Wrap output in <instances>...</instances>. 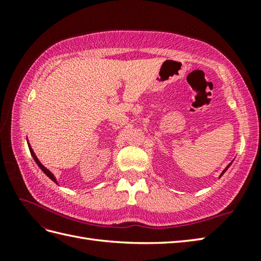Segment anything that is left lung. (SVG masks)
<instances>
[{
	"instance_id": "obj_1",
	"label": "left lung",
	"mask_w": 261,
	"mask_h": 261,
	"mask_svg": "<svg viewBox=\"0 0 261 261\" xmlns=\"http://www.w3.org/2000/svg\"><path fill=\"white\" fill-rule=\"evenodd\" d=\"M231 164H232V162H231V163H230V164H229V165H228V166H226V167H225V168H224V169H223V171H222V173H221V175H220V177H221V176H222V175H223V174H224V173H225V171H226V170H228V168H229V167H230V166H231ZM220 177H219V178H220Z\"/></svg>"
}]
</instances>
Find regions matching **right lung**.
<instances>
[{
    "instance_id": "right-lung-1",
    "label": "right lung",
    "mask_w": 261,
    "mask_h": 261,
    "mask_svg": "<svg viewBox=\"0 0 261 261\" xmlns=\"http://www.w3.org/2000/svg\"><path fill=\"white\" fill-rule=\"evenodd\" d=\"M27 142H28V146H29V150H30L31 156H32V158H33V159H35V162H36V164L39 166V168H40V169L43 171V173H45V174H46V175L49 177V178H50L53 181H55V182H56V184H58V181H57V179H56V177H55V175L51 173V171L49 170V169H47V168L45 167V166H43L40 162H39V159L37 158L36 153L33 152V150H32V148H31V146H30L29 141H28V137H27Z\"/></svg>"
}]
</instances>
